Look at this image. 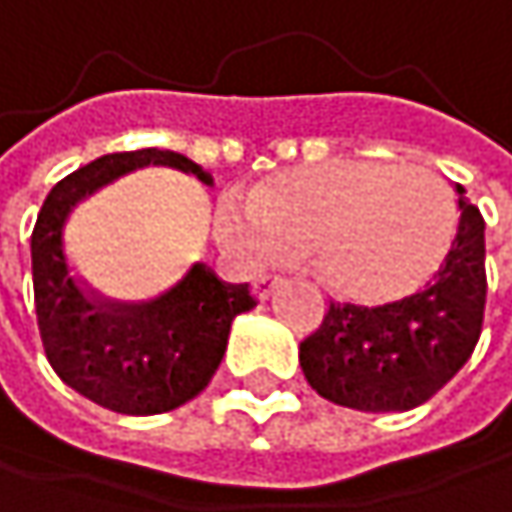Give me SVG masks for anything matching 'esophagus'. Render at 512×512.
<instances>
[{
	"label": "esophagus",
	"mask_w": 512,
	"mask_h": 512,
	"mask_svg": "<svg viewBox=\"0 0 512 512\" xmlns=\"http://www.w3.org/2000/svg\"><path fill=\"white\" fill-rule=\"evenodd\" d=\"M277 286V277H265V274H259L256 277V283H253V292H256V298L259 301H265L268 295H271V289Z\"/></svg>",
	"instance_id": "1"
}]
</instances>
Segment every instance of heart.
<instances>
[{
    "instance_id": "b5f03b06",
    "label": "heart",
    "mask_w": 512,
    "mask_h": 512,
    "mask_svg": "<svg viewBox=\"0 0 512 512\" xmlns=\"http://www.w3.org/2000/svg\"><path fill=\"white\" fill-rule=\"evenodd\" d=\"M220 232L244 259L310 256L347 301H389L425 283L456 235L446 180L419 165L338 159L283 171L223 205Z\"/></svg>"
}]
</instances>
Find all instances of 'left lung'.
<instances>
[{"label":"left lung","mask_w":512,"mask_h":512,"mask_svg":"<svg viewBox=\"0 0 512 512\" xmlns=\"http://www.w3.org/2000/svg\"><path fill=\"white\" fill-rule=\"evenodd\" d=\"M459 193V232L425 289L380 307L335 304L298 347L304 380L341 407L395 413L425 404L471 359L486 310V223Z\"/></svg>","instance_id":"left-lung-1"}]
</instances>
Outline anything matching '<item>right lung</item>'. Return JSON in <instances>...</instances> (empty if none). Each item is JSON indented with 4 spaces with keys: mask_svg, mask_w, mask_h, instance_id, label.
Listing matches in <instances>:
<instances>
[{
    "mask_svg": "<svg viewBox=\"0 0 512 512\" xmlns=\"http://www.w3.org/2000/svg\"><path fill=\"white\" fill-rule=\"evenodd\" d=\"M144 165H171L214 183L202 165L174 150L108 153L62 177L32 229L35 316L50 368L84 398L129 416L193 401L223 362L232 319L256 304L247 283H223L202 262L141 304L111 301L84 286L69 265L66 223L78 202Z\"/></svg>",
    "mask_w": 512,
    "mask_h": 512,
    "instance_id": "right-lung-1",
    "label": "right lung"
}]
</instances>
